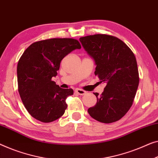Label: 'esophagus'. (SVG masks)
Returning a JSON list of instances; mask_svg holds the SVG:
<instances>
[{
    "label": "esophagus",
    "mask_w": 158,
    "mask_h": 158,
    "mask_svg": "<svg viewBox=\"0 0 158 158\" xmlns=\"http://www.w3.org/2000/svg\"><path fill=\"white\" fill-rule=\"evenodd\" d=\"M75 92H76L78 95H84L86 93V91L81 90V89H76V90H75Z\"/></svg>",
    "instance_id": "34e87169"
}]
</instances>
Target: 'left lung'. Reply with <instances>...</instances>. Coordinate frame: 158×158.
I'll use <instances>...</instances> for the list:
<instances>
[{"label":"left lung","mask_w":158,"mask_h":158,"mask_svg":"<svg viewBox=\"0 0 158 158\" xmlns=\"http://www.w3.org/2000/svg\"><path fill=\"white\" fill-rule=\"evenodd\" d=\"M82 45L95 61V75L106 86L97 98L95 106L88 112L95 120L103 123L116 122L129 110L139 85L135 56L119 38L96 34L80 38Z\"/></svg>","instance_id":"1"}]
</instances>
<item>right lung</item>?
<instances>
[{"mask_svg":"<svg viewBox=\"0 0 158 158\" xmlns=\"http://www.w3.org/2000/svg\"><path fill=\"white\" fill-rule=\"evenodd\" d=\"M81 48L75 39L51 38L32 43L23 53L17 66L18 92L32 117L51 123L65 113V100L73 90L60 88L52 77L58 74L64 57Z\"/></svg>","mask_w":158,"mask_h":158,"instance_id":"obj_1","label":"right lung"}]
</instances>
